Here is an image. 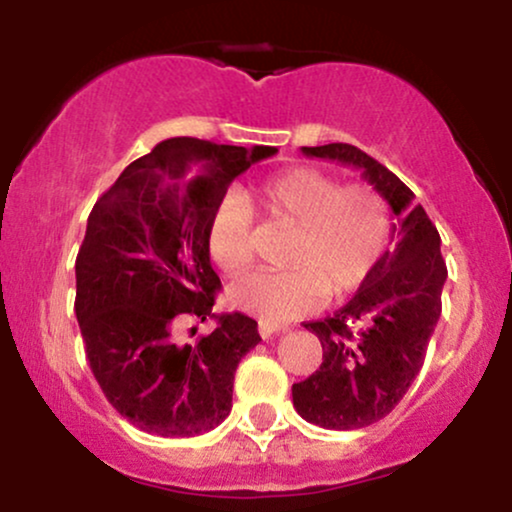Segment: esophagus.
Masks as SVG:
<instances>
[{
  "mask_svg": "<svg viewBox=\"0 0 512 512\" xmlns=\"http://www.w3.org/2000/svg\"><path fill=\"white\" fill-rule=\"evenodd\" d=\"M257 330H260V337L262 339H269V337H274V334H276V327L262 325V322H260V327H257Z\"/></svg>",
  "mask_w": 512,
  "mask_h": 512,
  "instance_id": "obj_1",
  "label": "esophagus"
}]
</instances>
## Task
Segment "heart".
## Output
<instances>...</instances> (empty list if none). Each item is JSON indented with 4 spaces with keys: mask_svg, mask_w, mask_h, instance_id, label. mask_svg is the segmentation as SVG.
Segmentation results:
<instances>
[{
    "mask_svg": "<svg viewBox=\"0 0 512 512\" xmlns=\"http://www.w3.org/2000/svg\"><path fill=\"white\" fill-rule=\"evenodd\" d=\"M250 207L296 233L291 272H252L228 289V303L262 325L281 327L320 308L327 293L342 298L356 291L385 250L387 211L373 190L339 187L315 168H291L209 211L204 245L223 274L243 272L252 260Z\"/></svg>",
    "mask_w": 512,
    "mask_h": 512,
    "instance_id": "1",
    "label": "heart"
}]
</instances>
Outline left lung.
<instances>
[{
    "instance_id": "8db88e82",
    "label": "left lung",
    "mask_w": 512,
    "mask_h": 512,
    "mask_svg": "<svg viewBox=\"0 0 512 512\" xmlns=\"http://www.w3.org/2000/svg\"><path fill=\"white\" fill-rule=\"evenodd\" d=\"M301 151L361 170L397 219L395 243L354 298L332 317L305 325L320 339L322 366L291 387L293 407L305 421L354 431L390 414L419 375L438 325L448 269L436 226L392 170L351 144Z\"/></svg>"
}]
</instances>
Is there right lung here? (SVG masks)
Returning <instances> with one entry per match:
<instances>
[{
    "instance_id": "obj_1",
    "label": "right lung",
    "mask_w": 512,
    "mask_h": 512,
    "mask_svg": "<svg viewBox=\"0 0 512 512\" xmlns=\"http://www.w3.org/2000/svg\"><path fill=\"white\" fill-rule=\"evenodd\" d=\"M276 151L166 139L129 163L88 216L74 303L86 358L108 402L146 433L192 438L231 414L240 358L262 342L257 322L219 315L197 345H178L177 327L214 314L221 289L204 245L209 211Z\"/></svg>"
}]
</instances>
